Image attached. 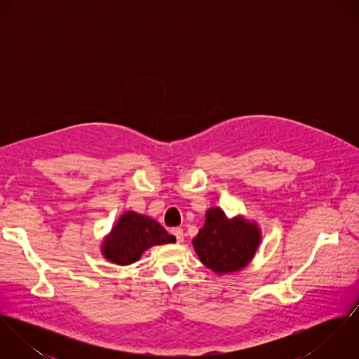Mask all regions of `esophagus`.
Segmentation results:
<instances>
[{"label": "esophagus", "mask_w": 359, "mask_h": 359, "mask_svg": "<svg viewBox=\"0 0 359 359\" xmlns=\"http://www.w3.org/2000/svg\"><path fill=\"white\" fill-rule=\"evenodd\" d=\"M171 232H172V235L177 238V242H178V243H182V242H184L185 233H184V231H182L181 228H174Z\"/></svg>", "instance_id": "esophagus-1"}]
</instances>
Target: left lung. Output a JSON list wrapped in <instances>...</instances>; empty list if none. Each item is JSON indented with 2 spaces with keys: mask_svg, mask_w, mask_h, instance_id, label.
Masks as SVG:
<instances>
[{
  "mask_svg": "<svg viewBox=\"0 0 359 359\" xmlns=\"http://www.w3.org/2000/svg\"><path fill=\"white\" fill-rule=\"evenodd\" d=\"M261 239V228L255 219L242 214L229 218L221 207H210L192 245L203 265L222 276L246 268L256 256Z\"/></svg>",
  "mask_w": 359,
  "mask_h": 359,
  "instance_id": "left-lung-1",
  "label": "left lung"
}]
</instances>
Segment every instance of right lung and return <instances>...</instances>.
<instances>
[{"label":"right lung","mask_w":359,"mask_h":359,"mask_svg":"<svg viewBox=\"0 0 359 359\" xmlns=\"http://www.w3.org/2000/svg\"><path fill=\"white\" fill-rule=\"evenodd\" d=\"M175 236L170 235L149 215L124 211L103 238L101 255L116 265H130L137 262L152 246L174 243Z\"/></svg>","instance_id":"right-lung-1"}]
</instances>
